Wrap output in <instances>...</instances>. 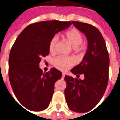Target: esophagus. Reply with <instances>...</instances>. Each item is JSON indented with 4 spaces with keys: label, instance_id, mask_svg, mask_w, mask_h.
I'll return each instance as SVG.
<instances>
[{
    "label": "esophagus",
    "instance_id": "34e87169",
    "mask_svg": "<svg viewBox=\"0 0 120 120\" xmlns=\"http://www.w3.org/2000/svg\"><path fill=\"white\" fill-rule=\"evenodd\" d=\"M65 74L64 73H62V79H64V78H65Z\"/></svg>",
    "mask_w": 120,
    "mask_h": 120
}]
</instances>
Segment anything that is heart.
<instances>
[{
	"mask_svg": "<svg viewBox=\"0 0 120 120\" xmlns=\"http://www.w3.org/2000/svg\"><path fill=\"white\" fill-rule=\"evenodd\" d=\"M66 38L68 40L75 50H78L80 49V46L83 42V37L77 29H71L68 31L65 34ZM58 40V37L54 36L51 39L49 43V50L50 52H54L55 50L56 44ZM73 64V60L70 57L59 56L55 58L53 61V65L62 71H65Z\"/></svg>",
	"mask_w": 120,
	"mask_h": 120,
	"instance_id": "1",
	"label": "heart"
}]
</instances>
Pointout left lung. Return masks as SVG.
I'll return each instance as SVG.
<instances>
[{
    "instance_id": "left-lung-1",
    "label": "left lung",
    "mask_w": 120,
    "mask_h": 120,
    "mask_svg": "<svg viewBox=\"0 0 120 120\" xmlns=\"http://www.w3.org/2000/svg\"><path fill=\"white\" fill-rule=\"evenodd\" d=\"M85 35L88 49L80 64L70 71L83 74V80L65 75L66 101L73 112L85 113L93 108L104 95L108 82L110 58L104 38L98 29L88 23L72 22Z\"/></svg>"
}]
</instances>
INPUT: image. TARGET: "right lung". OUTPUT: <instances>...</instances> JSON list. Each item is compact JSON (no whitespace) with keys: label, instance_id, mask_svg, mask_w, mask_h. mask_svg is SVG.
Returning <instances> with one entry per match:
<instances>
[{"label":"right lung","instance_id":"1","mask_svg":"<svg viewBox=\"0 0 120 120\" xmlns=\"http://www.w3.org/2000/svg\"><path fill=\"white\" fill-rule=\"evenodd\" d=\"M71 24L58 20L30 24L14 42L8 58V77L16 98L28 110L38 112L49 106L55 83L62 74L55 68L43 73L39 64L41 57L50 53L51 39Z\"/></svg>","mask_w":120,"mask_h":120}]
</instances>
